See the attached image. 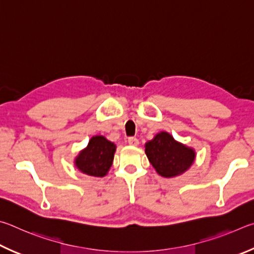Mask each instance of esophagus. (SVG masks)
Segmentation results:
<instances>
[{"label":"esophagus","instance_id":"34e87169","mask_svg":"<svg viewBox=\"0 0 254 254\" xmlns=\"http://www.w3.org/2000/svg\"><path fill=\"white\" fill-rule=\"evenodd\" d=\"M128 144H129L130 146H137L139 144V141L136 138V137H129V138H128Z\"/></svg>","mask_w":254,"mask_h":254}]
</instances>
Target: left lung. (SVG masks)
<instances>
[{
  "label": "left lung",
  "instance_id": "left-lung-1",
  "mask_svg": "<svg viewBox=\"0 0 254 254\" xmlns=\"http://www.w3.org/2000/svg\"><path fill=\"white\" fill-rule=\"evenodd\" d=\"M149 163L159 175L166 179L183 174L192 166L195 150L173 138L171 134L161 131L145 145Z\"/></svg>",
  "mask_w": 254,
  "mask_h": 254
}]
</instances>
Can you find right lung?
<instances>
[{"mask_svg":"<svg viewBox=\"0 0 254 254\" xmlns=\"http://www.w3.org/2000/svg\"><path fill=\"white\" fill-rule=\"evenodd\" d=\"M116 145L104 136H93L88 146L74 159V165L83 174L104 177L113 165Z\"/></svg>","mask_w":254,"mask_h":254,"instance_id":"add662e5","label":"right lung"}]
</instances>
